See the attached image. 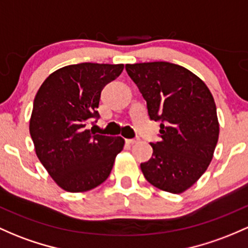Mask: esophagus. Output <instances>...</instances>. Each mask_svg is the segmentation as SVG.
Here are the masks:
<instances>
[{
  "instance_id": "34e87169",
  "label": "esophagus",
  "mask_w": 248,
  "mask_h": 248,
  "mask_svg": "<svg viewBox=\"0 0 248 248\" xmlns=\"http://www.w3.org/2000/svg\"><path fill=\"white\" fill-rule=\"evenodd\" d=\"M126 142L128 143V145H135V143L139 142L138 139H127Z\"/></svg>"
}]
</instances>
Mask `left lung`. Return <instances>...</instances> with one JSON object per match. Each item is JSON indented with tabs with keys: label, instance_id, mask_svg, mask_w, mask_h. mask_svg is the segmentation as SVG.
Returning <instances> with one entry per match:
<instances>
[{
	"label": "left lung",
	"instance_id": "obj_1",
	"mask_svg": "<svg viewBox=\"0 0 248 248\" xmlns=\"http://www.w3.org/2000/svg\"><path fill=\"white\" fill-rule=\"evenodd\" d=\"M127 74L147 102L151 120L160 122L153 155L141 164L146 180L180 194L206 172L213 159L219 121L206 83L185 67L170 62L126 64Z\"/></svg>",
	"mask_w": 248,
	"mask_h": 248
}]
</instances>
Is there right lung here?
Here are the masks:
<instances>
[{"label": "right lung", "instance_id": "add662e5", "mask_svg": "<svg viewBox=\"0 0 248 248\" xmlns=\"http://www.w3.org/2000/svg\"><path fill=\"white\" fill-rule=\"evenodd\" d=\"M124 64H70L51 73L34 99L29 132L35 153L59 187L87 192L107 180L124 149L121 137L87 129L99 118L103 87L115 80Z\"/></svg>", "mask_w": 248, "mask_h": 248}]
</instances>
